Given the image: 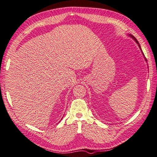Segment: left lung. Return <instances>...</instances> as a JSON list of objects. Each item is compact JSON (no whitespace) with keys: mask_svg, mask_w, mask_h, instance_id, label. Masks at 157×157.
<instances>
[{"mask_svg":"<svg viewBox=\"0 0 157 157\" xmlns=\"http://www.w3.org/2000/svg\"><path fill=\"white\" fill-rule=\"evenodd\" d=\"M129 36H130V37H132V39H133V40H134L136 42V43H137V44L138 45V47H139V48H140V51H141V52H142V53H143V56H144V53H143V51H142V49H141V48H140V44H139V43H138V41H137V40H136V38H135L134 37H133V35H129ZM144 58H145V60L146 61H147V60H146V59H145V56H144Z\"/></svg>","mask_w":157,"mask_h":157,"instance_id":"1","label":"left lung"}]
</instances>
